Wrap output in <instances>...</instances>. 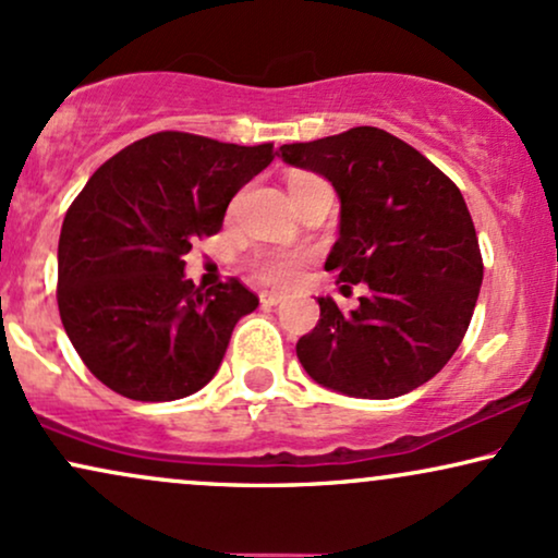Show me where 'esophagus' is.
Here are the masks:
<instances>
[{
  "instance_id": "esophagus-1",
  "label": "esophagus",
  "mask_w": 558,
  "mask_h": 558,
  "mask_svg": "<svg viewBox=\"0 0 558 558\" xmlns=\"http://www.w3.org/2000/svg\"><path fill=\"white\" fill-rule=\"evenodd\" d=\"M281 300H284L281 292H260V302H264V305H279Z\"/></svg>"
}]
</instances>
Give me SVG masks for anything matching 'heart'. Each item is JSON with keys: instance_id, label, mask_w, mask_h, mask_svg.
Listing matches in <instances>:
<instances>
[{"instance_id": "heart-1", "label": "heart", "mask_w": 558, "mask_h": 558, "mask_svg": "<svg viewBox=\"0 0 558 558\" xmlns=\"http://www.w3.org/2000/svg\"><path fill=\"white\" fill-rule=\"evenodd\" d=\"M315 181H320V178L300 173L290 181V189H300V185ZM305 260V251H292V247H264V251H256L247 258V268H251L253 277L266 281V284H287V281L298 277V271Z\"/></svg>"}]
</instances>
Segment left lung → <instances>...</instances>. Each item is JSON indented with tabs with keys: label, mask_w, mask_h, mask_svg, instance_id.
Masks as SVG:
<instances>
[{
	"label": "left lung",
	"mask_w": 558,
	"mask_h": 558,
	"mask_svg": "<svg viewBox=\"0 0 558 558\" xmlns=\"http://www.w3.org/2000/svg\"><path fill=\"white\" fill-rule=\"evenodd\" d=\"M279 153L333 183L341 227L326 271L347 281L343 290L369 287L352 313L318 298V326L298 341L305 373L354 398H398L432 380L469 331L484 279L458 185L375 126L284 144Z\"/></svg>",
	"instance_id": "left-lung-1"
}]
</instances>
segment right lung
I'll list each match as a JSON object with an SVG mask.
<instances>
[{"mask_svg": "<svg viewBox=\"0 0 558 558\" xmlns=\"http://www.w3.org/2000/svg\"><path fill=\"white\" fill-rule=\"evenodd\" d=\"M274 155V144L160 132L95 170L61 225L57 302L102 385L132 401H175L215 377L258 298L235 277L204 292L183 277V256L222 230L230 198Z\"/></svg>", "mask_w": 558, "mask_h": 558, "instance_id": "obj_1", "label": "right lung"}]
</instances>
